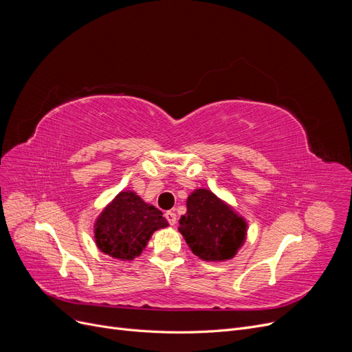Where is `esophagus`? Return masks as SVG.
I'll use <instances>...</instances> for the list:
<instances>
[{"label": "esophagus", "mask_w": 352, "mask_h": 352, "mask_svg": "<svg viewBox=\"0 0 352 352\" xmlns=\"http://www.w3.org/2000/svg\"><path fill=\"white\" fill-rule=\"evenodd\" d=\"M164 216H166L167 222H169L172 226L176 223V213H175V212H172V210H167V212L164 213Z\"/></svg>", "instance_id": "esophagus-1"}]
</instances>
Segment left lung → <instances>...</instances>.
<instances>
[{
    "instance_id": "obj_1",
    "label": "left lung",
    "mask_w": 352,
    "mask_h": 352,
    "mask_svg": "<svg viewBox=\"0 0 352 352\" xmlns=\"http://www.w3.org/2000/svg\"><path fill=\"white\" fill-rule=\"evenodd\" d=\"M179 232L192 252L204 261H229L246 241L248 223L209 189H196L186 200Z\"/></svg>"
}]
</instances>
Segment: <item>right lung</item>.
Masks as SVG:
<instances>
[{
    "label": "right lung",
    "mask_w": 352,
    "mask_h": 352,
    "mask_svg": "<svg viewBox=\"0 0 352 352\" xmlns=\"http://www.w3.org/2000/svg\"><path fill=\"white\" fill-rule=\"evenodd\" d=\"M167 226L157 208L146 204L135 192L122 190L96 219L94 239L103 254L131 261L143 252L155 230Z\"/></svg>",
    "instance_id": "add662e5"
}]
</instances>
